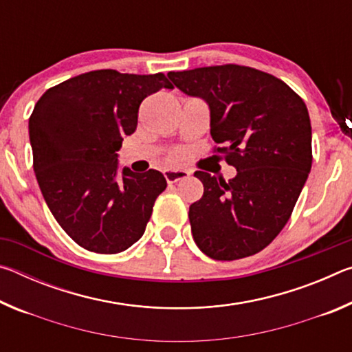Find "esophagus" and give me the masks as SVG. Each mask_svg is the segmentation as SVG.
<instances>
[{"label":"esophagus","instance_id":"34e87169","mask_svg":"<svg viewBox=\"0 0 352 352\" xmlns=\"http://www.w3.org/2000/svg\"><path fill=\"white\" fill-rule=\"evenodd\" d=\"M189 177V172L188 170H183V169H168L164 170V178L168 183H177L180 180H184V178Z\"/></svg>","mask_w":352,"mask_h":352}]
</instances>
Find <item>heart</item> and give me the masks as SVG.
<instances>
[{"label": "heart", "instance_id": "1", "mask_svg": "<svg viewBox=\"0 0 352 352\" xmlns=\"http://www.w3.org/2000/svg\"><path fill=\"white\" fill-rule=\"evenodd\" d=\"M178 160H180V155H175V157L172 158V162H178Z\"/></svg>", "mask_w": 352, "mask_h": 352}]
</instances>
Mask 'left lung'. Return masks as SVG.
Instances as JSON below:
<instances>
[{"mask_svg":"<svg viewBox=\"0 0 352 352\" xmlns=\"http://www.w3.org/2000/svg\"><path fill=\"white\" fill-rule=\"evenodd\" d=\"M210 107L211 136L237 174L204 170L201 199L189 206L194 241L206 256L234 261L259 253L287 223L312 168V127L302 99L264 71L219 65L169 73Z\"/></svg>","mask_w":352,"mask_h":352,"instance_id":"8db88e82","label":"left lung"}]
</instances>
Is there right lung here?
<instances>
[{"label":"right lung","mask_w":352,"mask_h":352,"mask_svg":"<svg viewBox=\"0 0 352 352\" xmlns=\"http://www.w3.org/2000/svg\"><path fill=\"white\" fill-rule=\"evenodd\" d=\"M174 85L163 73L98 69L47 90L29 118L34 170L47 208L88 252L113 254L144 234L153 204L168 186L162 172L122 169L118 151L138 124L147 96Z\"/></svg>","instance_id":"1"}]
</instances>
